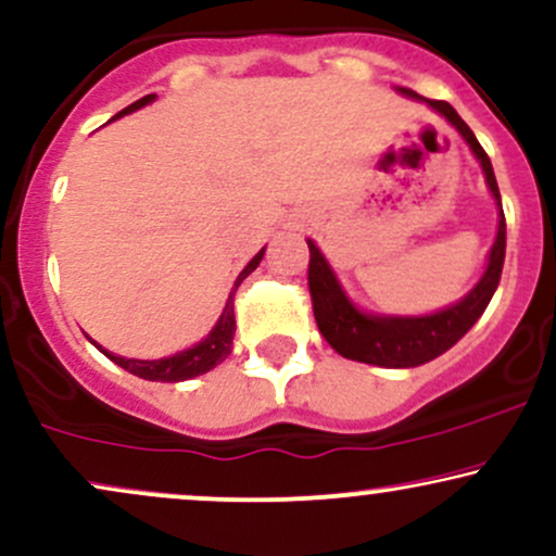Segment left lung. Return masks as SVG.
Segmentation results:
<instances>
[{"label": "left lung", "mask_w": 556, "mask_h": 556, "mask_svg": "<svg viewBox=\"0 0 556 556\" xmlns=\"http://www.w3.org/2000/svg\"><path fill=\"white\" fill-rule=\"evenodd\" d=\"M402 96L410 99H420L437 110L446 123L455 125V130L468 140L470 151H473L478 162H481L483 175H486V185L491 195L500 203V229H496V240L491 245L489 266L483 271L481 282L465 295L460 303L450 305V308L439 311L431 316H371L363 314L350 303L348 295L342 292L340 282H337L334 271L321 256V251L308 240V290L311 303H314V316L318 324V331L324 334L331 348L342 355V358L371 363V366L384 368H413L420 363H429L439 355L446 353L460 337L468 334V329L481 318L486 311L491 295H494L496 285H500L502 266H504V242H507V232H504V212H502V198L500 188H496L494 169H491L489 154L481 149L473 130L463 123V117L452 110L446 101L424 99L410 88H397Z\"/></svg>", "instance_id": "left-lung-1"}]
</instances>
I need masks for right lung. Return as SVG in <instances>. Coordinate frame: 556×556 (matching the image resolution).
I'll return each instance as SVG.
<instances>
[{"label": "right lung", "mask_w": 556, "mask_h": 556, "mask_svg": "<svg viewBox=\"0 0 556 556\" xmlns=\"http://www.w3.org/2000/svg\"><path fill=\"white\" fill-rule=\"evenodd\" d=\"M156 96H143V99H138L136 104H130L127 110H123L119 114H114V117H123V114H130L140 110V106L151 104ZM266 251V248H264ZM264 251H258L256 256H253L251 264L245 266V269L240 271L238 282H235L232 292H229L227 298V305L225 311H222L219 321H216V327L208 331L206 340H201L198 344H193L190 350H182V353L172 355V358H162V361H138V358H123V355H114V353H106L101 344H96V348L101 350V353L106 355V358L117 363V366H123L125 371L140 376V379H149V381H185V379H193V376H201L206 371H212V368L219 366L222 361L227 358L229 353H232V337H235V292H238V287L242 279L248 277L256 266L261 264V258H264Z\"/></svg>", "instance_id": "1"}]
</instances>
